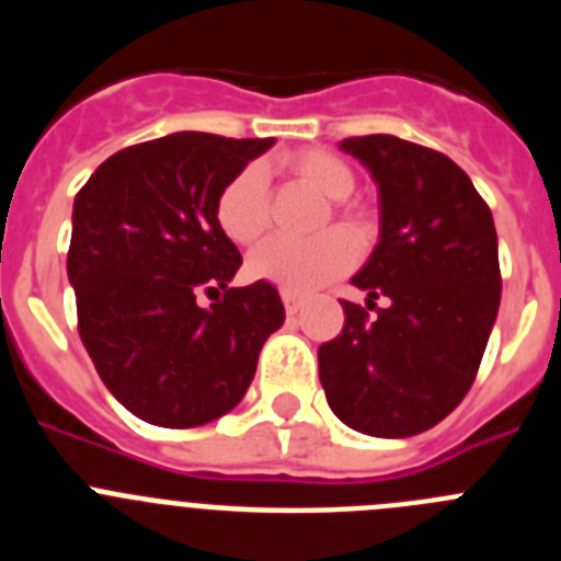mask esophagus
Returning <instances> with one entry per match:
<instances>
[{
  "mask_svg": "<svg viewBox=\"0 0 561 561\" xmlns=\"http://www.w3.org/2000/svg\"><path fill=\"white\" fill-rule=\"evenodd\" d=\"M280 300H284V309L289 317H295L297 311H300V306H304V300L297 295H291V291H280Z\"/></svg>",
  "mask_w": 561,
  "mask_h": 561,
  "instance_id": "esophagus-1",
  "label": "esophagus"
}]
</instances>
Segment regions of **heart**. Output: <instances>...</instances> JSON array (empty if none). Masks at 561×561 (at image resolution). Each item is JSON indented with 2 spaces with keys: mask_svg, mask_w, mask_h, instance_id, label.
Listing matches in <instances>:
<instances>
[{
  "mask_svg": "<svg viewBox=\"0 0 561 561\" xmlns=\"http://www.w3.org/2000/svg\"><path fill=\"white\" fill-rule=\"evenodd\" d=\"M280 165L297 182L314 187L325 199H336L331 205V216L340 227L351 232H362V213L345 196L356 187V176L345 160L336 153L320 148L286 153ZM270 185L261 165H244L221 185L213 216L219 230L232 244H255L270 227ZM329 225V221H325ZM356 261V244L348 232L329 230L311 241H289V238H270L266 244L252 250L247 257V272L255 280L280 286L291 295H306L317 286L329 284L342 272H348Z\"/></svg>",
  "mask_w": 561,
  "mask_h": 561,
  "instance_id": "b5f03b06",
  "label": "heart"
}]
</instances>
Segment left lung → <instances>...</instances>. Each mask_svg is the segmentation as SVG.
<instances>
[{"mask_svg":"<svg viewBox=\"0 0 561 561\" xmlns=\"http://www.w3.org/2000/svg\"><path fill=\"white\" fill-rule=\"evenodd\" d=\"M340 146L379 185V244L354 277L377 314L340 300L345 325L317 351L320 381L356 433L408 438L447 419L478 376L503 286L497 232L447 153L393 134Z\"/></svg>","mask_w":561,"mask_h":561,"instance_id":"obj_1","label":"left lung"}]
</instances>
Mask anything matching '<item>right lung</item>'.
I'll return each mask as SVG.
<instances>
[{
    "instance_id": "obj_1",
    "label": "right lung",
    "mask_w": 561,
    "mask_h": 561,
    "mask_svg": "<svg viewBox=\"0 0 561 561\" xmlns=\"http://www.w3.org/2000/svg\"><path fill=\"white\" fill-rule=\"evenodd\" d=\"M272 142L168 134L112 153L78 191V334L114 399L148 424L199 427L236 408L284 323L272 284L227 286L241 252L213 216L221 185ZM202 290L217 295L210 310L195 304Z\"/></svg>"
}]
</instances>
